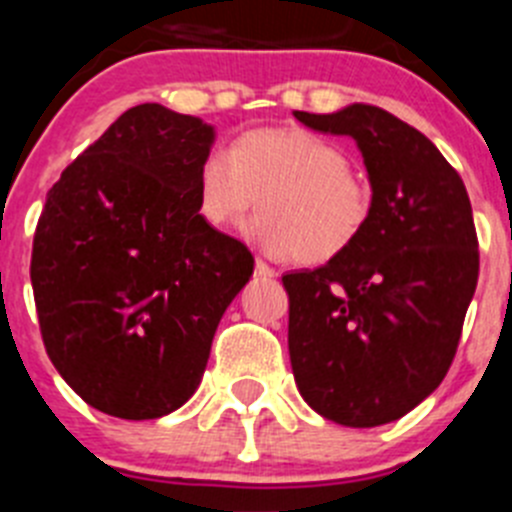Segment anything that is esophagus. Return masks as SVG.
<instances>
[{
	"label": "esophagus",
	"mask_w": 512,
	"mask_h": 512,
	"mask_svg": "<svg viewBox=\"0 0 512 512\" xmlns=\"http://www.w3.org/2000/svg\"><path fill=\"white\" fill-rule=\"evenodd\" d=\"M256 274H259V277H264V279H271V277H277V271L271 269L269 264H266L264 259H256Z\"/></svg>",
	"instance_id": "esophagus-1"
}]
</instances>
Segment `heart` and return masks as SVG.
<instances>
[{
    "instance_id": "1",
    "label": "heart",
    "mask_w": 512,
    "mask_h": 512,
    "mask_svg": "<svg viewBox=\"0 0 512 512\" xmlns=\"http://www.w3.org/2000/svg\"><path fill=\"white\" fill-rule=\"evenodd\" d=\"M197 212L210 228L241 223L259 200L251 238L274 256L328 264L354 246L369 225L372 184L351 169L346 151L297 125L253 128L210 151L194 179Z\"/></svg>"
}]
</instances>
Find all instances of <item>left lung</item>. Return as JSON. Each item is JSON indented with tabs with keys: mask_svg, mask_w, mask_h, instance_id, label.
<instances>
[{
	"mask_svg": "<svg viewBox=\"0 0 512 512\" xmlns=\"http://www.w3.org/2000/svg\"><path fill=\"white\" fill-rule=\"evenodd\" d=\"M295 117L354 138L374 192L354 246L282 277L297 390L333 423H392L443 382L459 346L479 274L467 187L431 140L382 107Z\"/></svg>",
	"mask_w": 512,
	"mask_h": 512,
	"instance_id": "1",
	"label": "left lung"
}]
</instances>
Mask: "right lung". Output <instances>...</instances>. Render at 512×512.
<instances>
[{"mask_svg":"<svg viewBox=\"0 0 512 512\" xmlns=\"http://www.w3.org/2000/svg\"><path fill=\"white\" fill-rule=\"evenodd\" d=\"M212 140L200 117L130 107L63 169L40 212L30 282L45 351L81 400L115 418L182 408L253 274L251 251L197 212Z\"/></svg>","mask_w":512,"mask_h":512,"instance_id":"obj_1","label":"right lung"}]
</instances>
